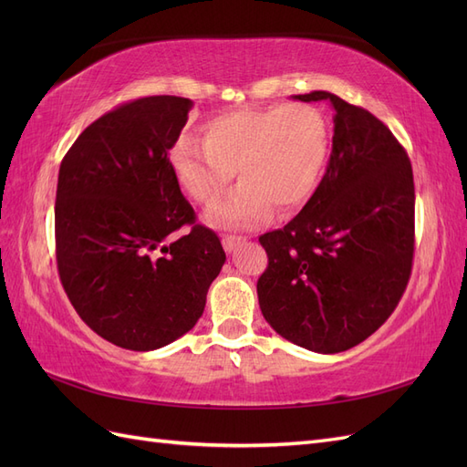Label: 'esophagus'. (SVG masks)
Masks as SVG:
<instances>
[{"label":"esophagus","mask_w":467,"mask_h":467,"mask_svg":"<svg viewBox=\"0 0 467 467\" xmlns=\"http://www.w3.org/2000/svg\"><path fill=\"white\" fill-rule=\"evenodd\" d=\"M242 242H244L242 235H223L222 237V245H223V249L228 251V253H232Z\"/></svg>","instance_id":"obj_1"}]
</instances>
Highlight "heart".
<instances>
[{"label": "heart", "mask_w": 467, "mask_h": 467, "mask_svg": "<svg viewBox=\"0 0 467 467\" xmlns=\"http://www.w3.org/2000/svg\"><path fill=\"white\" fill-rule=\"evenodd\" d=\"M202 142L181 140L171 163L179 185L202 206L214 204L237 171L242 185L208 212L220 228H253L273 208L280 216L302 208L329 153L327 124L302 103L222 112L202 126Z\"/></svg>", "instance_id": "obj_1"}]
</instances>
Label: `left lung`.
<instances>
[{"instance_id":"1","label":"left lung","mask_w":467,"mask_h":467,"mask_svg":"<svg viewBox=\"0 0 467 467\" xmlns=\"http://www.w3.org/2000/svg\"><path fill=\"white\" fill-rule=\"evenodd\" d=\"M294 99L333 105V150L300 214L259 237L268 266L257 296L278 335L335 355L379 329L407 288L415 253L413 169L372 112L327 91Z\"/></svg>"}]
</instances>
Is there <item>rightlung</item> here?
I'll list each match as a JSON object with an SVG mask.
<instances>
[{
    "label": "right lung",
    "mask_w": 467,
    "mask_h": 467,
    "mask_svg": "<svg viewBox=\"0 0 467 467\" xmlns=\"http://www.w3.org/2000/svg\"><path fill=\"white\" fill-rule=\"evenodd\" d=\"M191 107L173 95L134 99L89 124L60 165L62 286L99 337L129 350L161 348L191 331L225 261L167 158ZM182 224L192 232L173 240Z\"/></svg>",
    "instance_id": "add662e5"
}]
</instances>
